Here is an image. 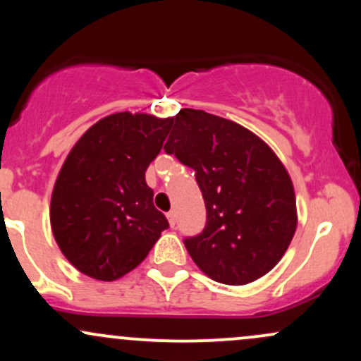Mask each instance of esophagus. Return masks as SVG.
<instances>
[{
    "mask_svg": "<svg viewBox=\"0 0 361 361\" xmlns=\"http://www.w3.org/2000/svg\"><path fill=\"white\" fill-rule=\"evenodd\" d=\"M166 217H168V222H169V226H171V227H175V224H176V214L173 212V210H171V212H168Z\"/></svg>",
    "mask_w": 361,
    "mask_h": 361,
    "instance_id": "1",
    "label": "esophagus"
}]
</instances>
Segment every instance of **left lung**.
I'll list each match as a JSON object with an SVG mask.
<instances>
[{
  "instance_id": "obj_1",
  "label": "left lung",
  "mask_w": 361,
  "mask_h": 361,
  "mask_svg": "<svg viewBox=\"0 0 361 361\" xmlns=\"http://www.w3.org/2000/svg\"><path fill=\"white\" fill-rule=\"evenodd\" d=\"M164 144L195 169L207 226L185 239L188 255L209 279L246 285L276 267L297 229L292 178L273 149L250 128L204 110L171 118Z\"/></svg>"
}]
</instances>
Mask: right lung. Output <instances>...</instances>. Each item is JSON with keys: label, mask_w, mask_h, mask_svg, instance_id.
<instances>
[{"label": "right lung", "mask_w": 361, "mask_h": 361, "mask_svg": "<svg viewBox=\"0 0 361 361\" xmlns=\"http://www.w3.org/2000/svg\"><path fill=\"white\" fill-rule=\"evenodd\" d=\"M171 118L118 111L93 123L62 164L51 197V227L82 275L115 281L139 267L168 221L152 204L146 169Z\"/></svg>", "instance_id": "obj_1"}]
</instances>
